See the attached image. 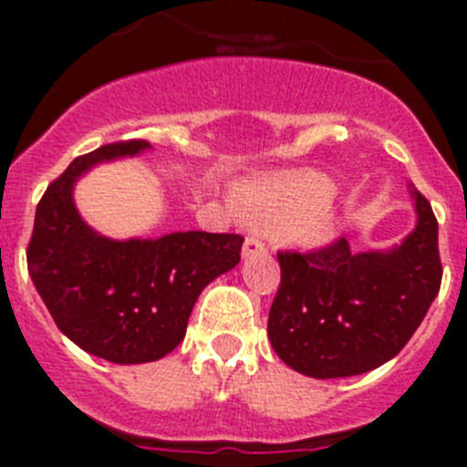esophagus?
I'll list each match as a JSON object with an SVG mask.
<instances>
[{
	"label": "esophagus",
	"mask_w": 467,
	"mask_h": 467,
	"mask_svg": "<svg viewBox=\"0 0 467 467\" xmlns=\"http://www.w3.org/2000/svg\"><path fill=\"white\" fill-rule=\"evenodd\" d=\"M266 253V245L264 241H259L257 236H247L245 243H243V257H254V254Z\"/></svg>",
	"instance_id": "esophagus-1"
}]
</instances>
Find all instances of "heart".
<instances>
[{
    "instance_id": "heart-1",
    "label": "heart",
    "mask_w": 467,
    "mask_h": 467,
    "mask_svg": "<svg viewBox=\"0 0 467 467\" xmlns=\"http://www.w3.org/2000/svg\"><path fill=\"white\" fill-rule=\"evenodd\" d=\"M332 184L317 172H292L243 184L234 203L245 220L278 229L299 245H320L337 229Z\"/></svg>"
}]
</instances>
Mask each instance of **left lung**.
<instances>
[{
    "mask_svg": "<svg viewBox=\"0 0 467 467\" xmlns=\"http://www.w3.org/2000/svg\"><path fill=\"white\" fill-rule=\"evenodd\" d=\"M416 226L393 250L350 253L346 238L313 253H278L269 339L280 360L313 379L372 372L395 358L442 283L437 220L411 192Z\"/></svg>",
    "mask_w": 467,
    "mask_h": 467,
    "instance_id": "1",
    "label": "left lung"
}]
</instances>
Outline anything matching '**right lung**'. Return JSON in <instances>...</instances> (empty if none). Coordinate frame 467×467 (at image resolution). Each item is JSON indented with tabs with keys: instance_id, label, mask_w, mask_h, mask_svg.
I'll list each match as a JSON object with an SVG mask.
<instances>
[{
	"instance_id": "add662e5",
	"label": "right lung",
	"mask_w": 467,
	"mask_h": 467,
	"mask_svg": "<svg viewBox=\"0 0 467 467\" xmlns=\"http://www.w3.org/2000/svg\"><path fill=\"white\" fill-rule=\"evenodd\" d=\"M144 150L151 144L128 140L77 156L41 196L27 245V271L57 329L117 365L154 362L177 348L205 285L241 262L238 234L111 241L81 220L74 182L102 161Z\"/></svg>"
}]
</instances>
